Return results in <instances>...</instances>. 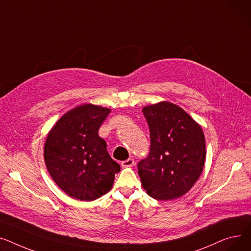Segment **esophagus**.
<instances>
[{"instance_id":"obj_1","label":"esophagus","mask_w":251,"mask_h":251,"mask_svg":"<svg viewBox=\"0 0 251 251\" xmlns=\"http://www.w3.org/2000/svg\"><path fill=\"white\" fill-rule=\"evenodd\" d=\"M135 164H136L135 163V160L132 159V158H128V159H126V160L122 162V166L125 167V168L126 167H132Z\"/></svg>"}]
</instances>
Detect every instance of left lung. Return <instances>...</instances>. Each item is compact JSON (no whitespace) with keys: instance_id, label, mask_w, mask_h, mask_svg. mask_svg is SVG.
I'll use <instances>...</instances> for the list:
<instances>
[{"instance_id":"obj_1","label":"left lung","mask_w":251,"mask_h":251,"mask_svg":"<svg viewBox=\"0 0 251 251\" xmlns=\"http://www.w3.org/2000/svg\"><path fill=\"white\" fill-rule=\"evenodd\" d=\"M150 152L138 163L142 185L158 201L177 199L194 186L202 171L205 142L201 127L169 102L146 106Z\"/></svg>"}]
</instances>
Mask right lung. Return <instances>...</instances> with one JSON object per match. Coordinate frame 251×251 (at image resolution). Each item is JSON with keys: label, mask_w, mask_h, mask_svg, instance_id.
I'll return each instance as SVG.
<instances>
[{"label": "right lung", "mask_w": 251, "mask_h": 251, "mask_svg": "<svg viewBox=\"0 0 251 251\" xmlns=\"http://www.w3.org/2000/svg\"><path fill=\"white\" fill-rule=\"evenodd\" d=\"M108 108L85 104L67 112L50 131L44 160L53 181L67 195L94 201L111 189L120 164L107 152L98 130Z\"/></svg>", "instance_id": "obj_1"}]
</instances>
